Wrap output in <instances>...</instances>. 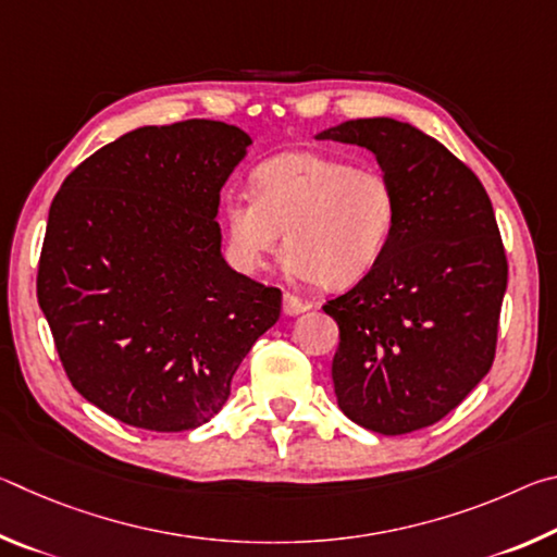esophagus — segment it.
Masks as SVG:
<instances>
[{
    "label": "esophagus",
    "mask_w": 557,
    "mask_h": 557,
    "mask_svg": "<svg viewBox=\"0 0 557 557\" xmlns=\"http://www.w3.org/2000/svg\"><path fill=\"white\" fill-rule=\"evenodd\" d=\"M307 309H309L307 301H301L299 297H295V295H289V292H285V297H282V312L289 314V317H295V314L307 312Z\"/></svg>",
    "instance_id": "esophagus-1"
}]
</instances>
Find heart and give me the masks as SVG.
<instances>
[{"label":"heart","mask_w":557,"mask_h":557,"mask_svg":"<svg viewBox=\"0 0 557 557\" xmlns=\"http://www.w3.org/2000/svg\"><path fill=\"white\" fill-rule=\"evenodd\" d=\"M223 215L238 268L258 270L285 231L287 268L336 289L379 262L398 203L393 184L375 169L319 152H285L256 169L252 194L225 199Z\"/></svg>","instance_id":"b5f03b06"}]
</instances>
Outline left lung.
Instances as JSON below:
<instances>
[{
  "label": "left lung",
  "instance_id": "left-lung-1",
  "mask_svg": "<svg viewBox=\"0 0 557 557\" xmlns=\"http://www.w3.org/2000/svg\"><path fill=\"white\" fill-rule=\"evenodd\" d=\"M317 139L373 152L398 203L379 262L324 305L338 324V408L381 435L435 425L494 363L508 262L492 201L465 162L408 122L348 120Z\"/></svg>",
  "mask_w": 557,
  "mask_h": 557
}]
</instances>
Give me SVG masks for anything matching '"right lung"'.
Returning a JSON list of instances; mask_svg holds the SVG:
<instances>
[{
  "label": "right lung",
  "instance_id": "1",
  "mask_svg": "<svg viewBox=\"0 0 557 557\" xmlns=\"http://www.w3.org/2000/svg\"><path fill=\"white\" fill-rule=\"evenodd\" d=\"M252 139L215 120L139 127L65 176L36 277L65 375L132 428L209 422L282 292L221 256V188Z\"/></svg>",
  "mask_w": 557,
  "mask_h": 557
}]
</instances>
